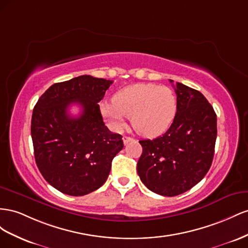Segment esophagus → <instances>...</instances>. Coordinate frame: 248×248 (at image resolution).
I'll return each instance as SVG.
<instances>
[{
  "label": "esophagus",
  "instance_id": "obj_1",
  "mask_svg": "<svg viewBox=\"0 0 248 248\" xmlns=\"http://www.w3.org/2000/svg\"><path fill=\"white\" fill-rule=\"evenodd\" d=\"M123 141H124V144H128V143L132 142V141H135V139H133V138L128 137V136H124V137H123Z\"/></svg>",
  "mask_w": 248,
  "mask_h": 248
}]
</instances>
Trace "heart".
<instances>
[{"instance_id":"heart-1","label":"heart","mask_w":248,"mask_h":248,"mask_svg":"<svg viewBox=\"0 0 248 248\" xmlns=\"http://www.w3.org/2000/svg\"><path fill=\"white\" fill-rule=\"evenodd\" d=\"M178 108L176 96L166 86L136 84L116 93L114 101L101 104V111L111 128L122 130L126 119L143 136L154 137L165 132L173 122Z\"/></svg>"}]
</instances>
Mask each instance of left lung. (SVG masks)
<instances>
[{
  "mask_svg": "<svg viewBox=\"0 0 248 248\" xmlns=\"http://www.w3.org/2000/svg\"><path fill=\"white\" fill-rule=\"evenodd\" d=\"M174 90L178 108L170 128L153 140L139 141L138 175L148 189L163 196L182 194L203 179L217 137L216 113L207 98L182 83Z\"/></svg>",
  "mask_w": 248,
  "mask_h": 248,
  "instance_id": "8db88e82",
  "label": "left lung"
}]
</instances>
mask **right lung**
<instances>
[{
    "label": "right lung",
    "mask_w": 248,
    "mask_h": 248,
    "mask_svg": "<svg viewBox=\"0 0 248 248\" xmlns=\"http://www.w3.org/2000/svg\"><path fill=\"white\" fill-rule=\"evenodd\" d=\"M113 81L80 76L52 85L35 105L31 136L37 167L60 192L82 196L103 186L113 158L123 150V136L103 122L101 100ZM81 106L77 118L68 113Z\"/></svg>",
    "instance_id": "add662e5"
}]
</instances>
